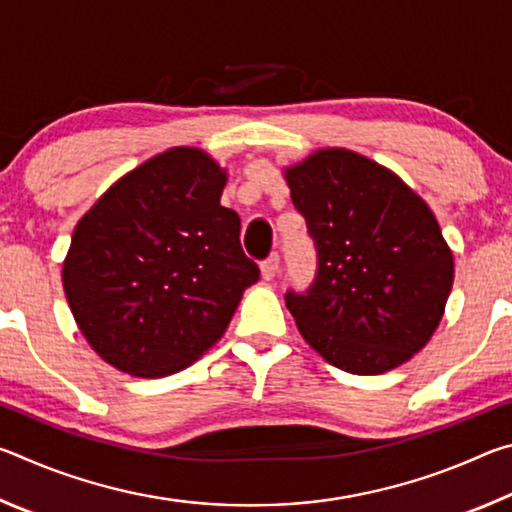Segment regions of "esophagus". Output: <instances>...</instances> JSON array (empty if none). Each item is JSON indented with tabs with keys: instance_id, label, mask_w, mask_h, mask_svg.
<instances>
[{
	"instance_id": "esophagus-1",
	"label": "esophagus",
	"mask_w": 512,
	"mask_h": 512,
	"mask_svg": "<svg viewBox=\"0 0 512 512\" xmlns=\"http://www.w3.org/2000/svg\"><path fill=\"white\" fill-rule=\"evenodd\" d=\"M277 271H280V255L273 253L268 259H264L262 262V277L266 282H271L273 277L277 275Z\"/></svg>"
}]
</instances>
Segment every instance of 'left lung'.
I'll use <instances>...</instances> for the list:
<instances>
[{"mask_svg":"<svg viewBox=\"0 0 512 512\" xmlns=\"http://www.w3.org/2000/svg\"><path fill=\"white\" fill-rule=\"evenodd\" d=\"M316 244V280L287 291L305 341L352 375H381L420 352L454 284V255L429 205L391 169L320 149L284 171Z\"/></svg>","mask_w":512,"mask_h":512,"instance_id":"1","label":"left lung"}]
</instances>
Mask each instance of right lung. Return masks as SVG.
Segmentation results:
<instances>
[{"label":"right lung","mask_w":512,"mask_h":512,"mask_svg":"<svg viewBox=\"0 0 512 512\" xmlns=\"http://www.w3.org/2000/svg\"><path fill=\"white\" fill-rule=\"evenodd\" d=\"M210 155L176 146L119 178L76 225L63 287L85 341L135 377L183 370L221 339L259 268Z\"/></svg>","instance_id":"right-lung-1"}]
</instances>
